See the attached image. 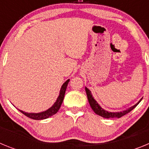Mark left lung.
Listing matches in <instances>:
<instances>
[{"label": "left lung", "mask_w": 149, "mask_h": 149, "mask_svg": "<svg viewBox=\"0 0 149 149\" xmlns=\"http://www.w3.org/2000/svg\"><path fill=\"white\" fill-rule=\"evenodd\" d=\"M85 90H86V95H87L88 101H89V103L90 104V107H92V109L93 110V111L97 115L100 116L101 117H104V118H107V119H111V118H120V117L123 116L125 114L128 113L129 112H131L133 109H134L137 106L138 104L140 102V101L136 103V104L134 105L133 107H131L130 108L127 109L126 110H124V111L122 112H108L107 110H104L103 108H101L100 105L98 104V102L94 99V98L93 97V95L91 94V92L88 88L85 87Z\"/></svg>", "instance_id": "left-lung-1"}]
</instances>
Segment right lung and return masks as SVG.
Masks as SVG:
<instances>
[{
	"label": "right lung",
	"instance_id": "1",
	"mask_svg": "<svg viewBox=\"0 0 149 149\" xmlns=\"http://www.w3.org/2000/svg\"><path fill=\"white\" fill-rule=\"evenodd\" d=\"M68 82H69V79L67 80L64 84H63L62 86L61 89H60V95H59L58 98L56 99V102L54 104V105L51 107H50L49 109H48L45 111L41 112V113H25V112L20 110L21 113L25 115L26 116L29 117L30 119H35V120H41V119H48L49 117L52 116L53 115L56 114L57 112H58L59 109L60 108V106H61L62 103L63 101V98H64V96H65V90H66L67 85H68Z\"/></svg>",
	"mask_w": 149,
	"mask_h": 149
}]
</instances>
